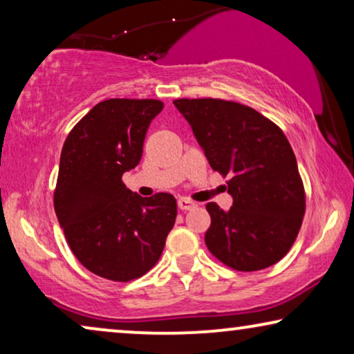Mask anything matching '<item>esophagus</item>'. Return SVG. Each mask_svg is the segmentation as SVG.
<instances>
[{
  "label": "esophagus",
  "instance_id": "34e87169",
  "mask_svg": "<svg viewBox=\"0 0 354 354\" xmlns=\"http://www.w3.org/2000/svg\"><path fill=\"white\" fill-rule=\"evenodd\" d=\"M177 205H178V207H180L182 211H188V209H192V207H195V206H196L195 203L188 200V198H178V200H177Z\"/></svg>",
  "mask_w": 354,
  "mask_h": 354
}]
</instances>
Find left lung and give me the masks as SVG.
Instances as JSON below:
<instances>
[{
	"label": "left lung",
	"instance_id": "1",
	"mask_svg": "<svg viewBox=\"0 0 354 354\" xmlns=\"http://www.w3.org/2000/svg\"><path fill=\"white\" fill-rule=\"evenodd\" d=\"M209 166L229 176L232 207L207 203V250L251 272L283 258L304 216V188L287 137L258 111L224 100H176Z\"/></svg>",
	"mask_w": 354,
	"mask_h": 354
}]
</instances>
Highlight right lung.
Wrapping results in <instances>:
<instances>
[{
	"label": "right lung",
	"instance_id": "right-lung-1",
	"mask_svg": "<svg viewBox=\"0 0 354 354\" xmlns=\"http://www.w3.org/2000/svg\"><path fill=\"white\" fill-rule=\"evenodd\" d=\"M158 100L101 101L71 130L61 151L55 211L75 258L90 272L129 282L148 272L176 224L171 193L143 198L122 176L140 162Z\"/></svg>",
	"mask_w": 354,
	"mask_h": 354
}]
</instances>
